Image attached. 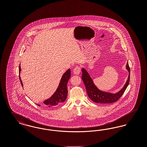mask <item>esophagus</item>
Here are the masks:
<instances>
[{
	"instance_id": "esophagus-1",
	"label": "esophagus",
	"mask_w": 147,
	"mask_h": 147,
	"mask_svg": "<svg viewBox=\"0 0 147 147\" xmlns=\"http://www.w3.org/2000/svg\"><path fill=\"white\" fill-rule=\"evenodd\" d=\"M80 70H81L80 67L79 66H76L74 69L73 72L75 74H79L80 72Z\"/></svg>"
}]
</instances>
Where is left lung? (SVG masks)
Segmentation results:
<instances>
[{"instance_id": "1", "label": "left lung", "mask_w": 147, "mask_h": 147, "mask_svg": "<svg viewBox=\"0 0 147 147\" xmlns=\"http://www.w3.org/2000/svg\"><path fill=\"white\" fill-rule=\"evenodd\" d=\"M126 68L129 72V76L126 84L123 88L116 94H111L105 92L98 90L94 85L91 78L88 72L84 69H82V78L85 86V88L88 96L91 100L96 103L100 104H111L116 102L119 98L122 96L126 90L130 80V68L127 62Z\"/></svg>"}]
</instances>
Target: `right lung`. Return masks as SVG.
<instances>
[{"instance_id": "obj_1", "label": "right lung", "mask_w": 147, "mask_h": 147, "mask_svg": "<svg viewBox=\"0 0 147 147\" xmlns=\"http://www.w3.org/2000/svg\"><path fill=\"white\" fill-rule=\"evenodd\" d=\"M21 71L20 65H19V73ZM70 78V69H68L66 72H65L62 77L61 80L60 82L59 85L57 89L55 94L49 98V99L46 100L44 101V104L49 107H51L60 105L64 102L67 97L68 90H67V83ZM19 79L21 82V85H22V83L19 74ZM40 106L39 105H38Z\"/></svg>"}]
</instances>
